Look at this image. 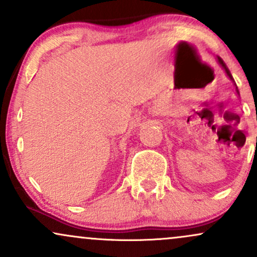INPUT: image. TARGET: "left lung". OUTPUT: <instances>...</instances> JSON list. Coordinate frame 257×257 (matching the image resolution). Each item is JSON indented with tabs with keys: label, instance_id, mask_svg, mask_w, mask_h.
Listing matches in <instances>:
<instances>
[{
	"label": "left lung",
	"instance_id": "1",
	"mask_svg": "<svg viewBox=\"0 0 257 257\" xmlns=\"http://www.w3.org/2000/svg\"><path fill=\"white\" fill-rule=\"evenodd\" d=\"M216 61H217V63H219V65H220V66L221 67H222V70H223V71H225V73H226V75H227V77H228L229 79H231V81L233 82V83H234V79H233V77H232V75H231V72H229V70L228 69H227V66H226V64L225 63H223V60H222V59H221L220 57H216ZM235 84V83H234ZM235 93H237L238 94V95H239V91H238V88L237 87H235Z\"/></svg>",
	"mask_w": 257,
	"mask_h": 257
}]
</instances>
